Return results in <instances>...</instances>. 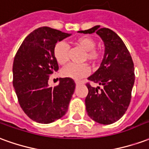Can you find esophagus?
<instances>
[{
    "mask_svg": "<svg viewBox=\"0 0 149 149\" xmlns=\"http://www.w3.org/2000/svg\"><path fill=\"white\" fill-rule=\"evenodd\" d=\"M82 84V83L80 82V81H77V82H76V84H77V85H79V84Z\"/></svg>",
    "mask_w": 149,
    "mask_h": 149,
    "instance_id": "1",
    "label": "esophagus"
}]
</instances>
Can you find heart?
<instances>
[{
  "label": "heart",
  "instance_id": "obj_1",
  "mask_svg": "<svg viewBox=\"0 0 149 149\" xmlns=\"http://www.w3.org/2000/svg\"><path fill=\"white\" fill-rule=\"evenodd\" d=\"M74 44L85 52L84 58L88 60L93 65H96L101 59V53L95 49L97 43L92 37H80L74 40ZM69 49L67 44L63 41H59L55 45L53 49V56L56 62L60 65H64L68 61ZM90 72V68L87 64L75 65L71 64L66 66L61 70L62 77L70 78L75 81H79L83 77H87Z\"/></svg>",
  "mask_w": 149,
  "mask_h": 149
}]
</instances>
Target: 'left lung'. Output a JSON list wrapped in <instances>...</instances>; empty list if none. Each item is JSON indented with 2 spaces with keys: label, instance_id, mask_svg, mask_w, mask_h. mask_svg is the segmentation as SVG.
Segmentation results:
<instances>
[{
  "label": "left lung",
  "instance_id": "left-lung-1",
  "mask_svg": "<svg viewBox=\"0 0 149 149\" xmlns=\"http://www.w3.org/2000/svg\"><path fill=\"white\" fill-rule=\"evenodd\" d=\"M95 32L104 43V55L100 68L88 80L101 88L86 84V111L94 121L110 125L121 118L129 106L135 81L134 65L125 43L115 32L100 25L78 31L84 34Z\"/></svg>",
  "mask_w": 149,
  "mask_h": 149
}]
</instances>
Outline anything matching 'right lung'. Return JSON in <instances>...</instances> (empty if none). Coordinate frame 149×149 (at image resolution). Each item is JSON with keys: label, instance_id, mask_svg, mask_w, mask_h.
<instances>
[{"label": "right lung", "instance_id": "right-lung-1", "mask_svg": "<svg viewBox=\"0 0 149 149\" xmlns=\"http://www.w3.org/2000/svg\"><path fill=\"white\" fill-rule=\"evenodd\" d=\"M70 35L52 28H39L25 37L15 56V92L24 113L37 123H52L68 111L76 87L74 81L60 78L54 88L49 86L48 81L59 69L53 56L54 46Z\"/></svg>", "mask_w": 149, "mask_h": 149}]
</instances>
